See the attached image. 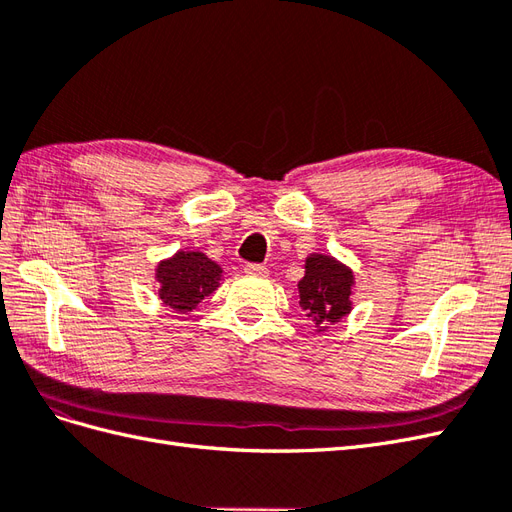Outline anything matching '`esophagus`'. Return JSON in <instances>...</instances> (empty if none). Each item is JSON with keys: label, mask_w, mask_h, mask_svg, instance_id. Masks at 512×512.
Here are the masks:
<instances>
[{"label": "esophagus", "mask_w": 512, "mask_h": 512, "mask_svg": "<svg viewBox=\"0 0 512 512\" xmlns=\"http://www.w3.org/2000/svg\"><path fill=\"white\" fill-rule=\"evenodd\" d=\"M247 275H258V277H267V267H262V265H245V269H243Z\"/></svg>", "instance_id": "obj_1"}]
</instances>
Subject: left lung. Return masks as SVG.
Listing matches in <instances>:
<instances>
[{
	"label": "left lung",
	"instance_id": "1",
	"mask_svg": "<svg viewBox=\"0 0 512 512\" xmlns=\"http://www.w3.org/2000/svg\"><path fill=\"white\" fill-rule=\"evenodd\" d=\"M354 271L331 254H309L305 275L297 284L301 312L312 322L316 333L329 331L352 312Z\"/></svg>",
	"mask_w": 512,
	"mask_h": 512
}]
</instances>
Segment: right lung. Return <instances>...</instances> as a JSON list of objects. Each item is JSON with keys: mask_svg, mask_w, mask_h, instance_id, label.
Here are the masks:
<instances>
[{"mask_svg": "<svg viewBox=\"0 0 512 512\" xmlns=\"http://www.w3.org/2000/svg\"><path fill=\"white\" fill-rule=\"evenodd\" d=\"M222 267L200 250H179L156 267L158 294L175 314H190L222 286Z\"/></svg>", "mask_w": 512, "mask_h": 512, "instance_id": "right-lung-1", "label": "right lung"}]
</instances>
